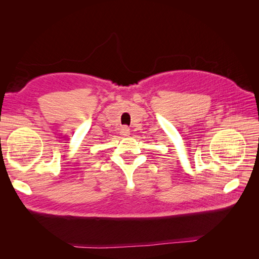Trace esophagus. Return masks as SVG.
Returning a JSON list of instances; mask_svg holds the SVG:
<instances>
[{
    "instance_id": "esophagus-1",
    "label": "esophagus",
    "mask_w": 259,
    "mask_h": 259,
    "mask_svg": "<svg viewBox=\"0 0 259 259\" xmlns=\"http://www.w3.org/2000/svg\"><path fill=\"white\" fill-rule=\"evenodd\" d=\"M130 133H131V131H130V128L127 126H122L121 130H120V135L124 136V137L128 136Z\"/></svg>"
}]
</instances>
